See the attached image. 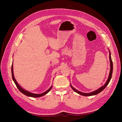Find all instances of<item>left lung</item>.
<instances>
[{"mask_svg":"<svg viewBox=\"0 0 122 122\" xmlns=\"http://www.w3.org/2000/svg\"><path fill=\"white\" fill-rule=\"evenodd\" d=\"M109 60H110V72H109V76H108V78L107 80L106 83H105V84L104 86H102V87H100L99 89H98L96 91H95L94 92H92L91 93H82V92H81L78 91V90H77L76 89H75V88H74L72 86L71 84L70 85L71 86V87H72V88L73 89V90L74 91H75V92H76L77 93H78L81 95L82 96H93V95H97L98 94L100 93V92H101L104 88L107 86L109 82H110V80L112 78V71H113V64H112V57H111V53H110V52L109 51Z\"/></svg>","mask_w":122,"mask_h":122,"instance_id":"8db88e82","label":"left lung"}]
</instances>
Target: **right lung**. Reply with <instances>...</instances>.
<instances>
[{"label":"right lung","mask_w":122,"mask_h":122,"mask_svg":"<svg viewBox=\"0 0 122 122\" xmlns=\"http://www.w3.org/2000/svg\"><path fill=\"white\" fill-rule=\"evenodd\" d=\"M12 78H13V80L14 81V82H15V83L16 86L17 87V88L19 89V90L22 93L24 94L25 95L27 96H28V97H34V98H37V97H42L43 96L45 95L46 94H47L48 92L51 90V88H52V86H51L48 90L47 91H46V92H44V93H42V94H34V93H30V92H29L28 91H26L24 89H23V88L21 86H19V84L18 83V82H17V81L16 80L15 78L14 77V73H13V64H12Z\"/></svg>","instance_id":"right-lung-1"}]
</instances>
